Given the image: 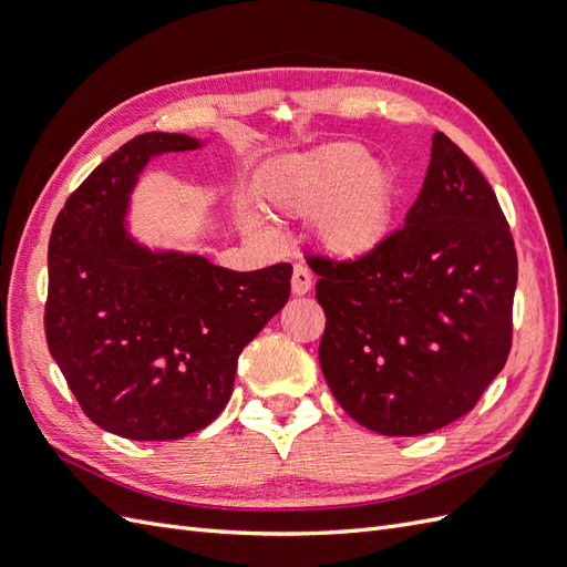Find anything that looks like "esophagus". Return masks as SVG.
Masks as SVG:
<instances>
[{
	"label": "esophagus",
	"mask_w": 567,
	"mask_h": 567,
	"mask_svg": "<svg viewBox=\"0 0 567 567\" xmlns=\"http://www.w3.org/2000/svg\"><path fill=\"white\" fill-rule=\"evenodd\" d=\"M290 288H293L296 296L310 293V288H312V271L307 269L305 265H296V267H293V279H290Z\"/></svg>",
	"instance_id": "esophagus-1"
}]
</instances>
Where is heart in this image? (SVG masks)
I'll return each mask as SVG.
<instances>
[{
    "mask_svg": "<svg viewBox=\"0 0 567 567\" xmlns=\"http://www.w3.org/2000/svg\"><path fill=\"white\" fill-rule=\"evenodd\" d=\"M257 196L277 215H312L323 250L340 260H362L392 234L400 186L385 161L359 144L336 142L271 165L257 182ZM248 227L262 231L257 219H248Z\"/></svg>",
    "mask_w": 567,
    "mask_h": 567,
    "instance_id": "1",
    "label": "heart"
}]
</instances>
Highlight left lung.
Instances as JSON below:
<instances>
[{
    "label": "left lung",
    "instance_id": "8db88e82",
    "mask_svg": "<svg viewBox=\"0 0 567 567\" xmlns=\"http://www.w3.org/2000/svg\"><path fill=\"white\" fill-rule=\"evenodd\" d=\"M307 262L326 312L323 379L369 431H440L468 414L504 369L516 248L492 186L442 132L402 229L362 260Z\"/></svg>",
    "mask_w": 567,
    "mask_h": 567
}]
</instances>
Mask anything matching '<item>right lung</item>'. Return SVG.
<instances>
[{"mask_svg": "<svg viewBox=\"0 0 567 567\" xmlns=\"http://www.w3.org/2000/svg\"><path fill=\"white\" fill-rule=\"evenodd\" d=\"M200 146L186 134L134 136L75 188L49 238V352L84 414L127 440L210 425L231 398L238 354L290 296L288 262L234 271L130 236L146 163Z\"/></svg>", "mask_w": 567, "mask_h": 567, "instance_id": "obj_1", "label": "right lung"}]
</instances>
